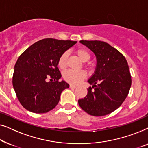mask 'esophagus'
I'll use <instances>...</instances> for the list:
<instances>
[{
	"label": "esophagus",
	"mask_w": 148,
	"mask_h": 148,
	"mask_svg": "<svg viewBox=\"0 0 148 148\" xmlns=\"http://www.w3.org/2000/svg\"><path fill=\"white\" fill-rule=\"evenodd\" d=\"M69 88H72V89H75V88H77V87L73 86V85H70Z\"/></svg>",
	"instance_id": "34e87169"
}]
</instances>
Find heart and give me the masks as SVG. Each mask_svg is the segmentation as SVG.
<instances>
[{
	"label": "heart",
	"mask_w": 148,
	"mask_h": 148,
	"mask_svg": "<svg viewBox=\"0 0 148 148\" xmlns=\"http://www.w3.org/2000/svg\"><path fill=\"white\" fill-rule=\"evenodd\" d=\"M75 53L77 57L82 60V62H87L90 60V54L88 51L84 48H78L75 51ZM68 58L67 52H64L61 56H60L58 59V65L60 69L65 68L66 65V60ZM87 77V73L84 71H81L76 72L73 71H67L64 72L63 74V78L66 82L69 83L71 84L77 85L84 79Z\"/></svg>",
	"instance_id": "heart-1"
}]
</instances>
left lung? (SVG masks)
<instances>
[{"label": "left lung", "instance_id": "1", "mask_svg": "<svg viewBox=\"0 0 148 148\" xmlns=\"http://www.w3.org/2000/svg\"><path fill=\"white\" fill-rule=\"evenodd\" d=\"M79 42L94 52L97 63L94 74L88 81L92 86L88 89L87 96L78 100L79 105L92 116L110 114L120 107L130 90L131 77L126 58L104 42Z\"/></svg>", "mask_w": 148, "mask_h": 148}]
</instances>
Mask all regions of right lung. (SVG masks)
I'll list each match as a JSON object with an SVG mask.
<instances>
[{"label":"right lung","mask_w":148,"mask_h":148,"mask_svg":"<svg viewBox=\"0 0 148 148\" xmlns=\"http://www.w3.org/2000/svg\"><path fill=\"white\" fill-rule=\"evenodd\" d=\"M77 43L76 41L46 38L26 49L16 62L13 86L18 100L30 112L46 113L58 104L62 91L69 88L59 82L60 56ZM48 78L54 82H48Z\"/></svg>","instance_id":"obj_1"}]
</instances>
